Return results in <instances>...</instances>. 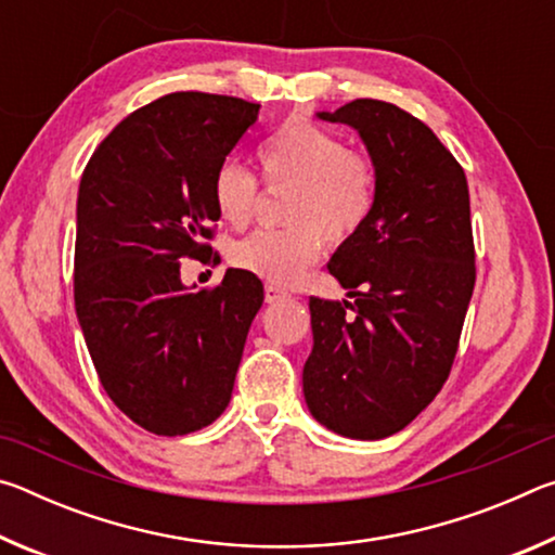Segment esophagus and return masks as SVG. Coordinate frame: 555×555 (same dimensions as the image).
Here are the masks:
<instances>
[{
  "label": "esophagus",
  "mask_w": 555,
  "mask_h": 555,
  "mask_svg": "<svg viewBox=\"0 0 555 555\" xmlns=\"http://www.w3.org/2000/svg\"><path fill=\"white\" fill-rule=\"evenodd\" d=\"M264 298H267V304H276V300L288 298V291H284L281 286H274V284H267L264 286Z\"/></svg>",
  "instance_id": "1"
}]
</instances>
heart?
<instances>
[{"instance_id":"b5f03b06","label":"heart","mask_w":555,"mask_h":555,"mask_svg":"<svg viewBox=\"0 0 555 555\" xmlns=\"http://www.w3.org/2000/svg\"><path fill=\"white\" fill-rule=\"evenodd\" d=\"M257 162L269 191H288L286 230H261L234 244L232 261L274 286H294L327 244H345L377 205V166L335 131L308 119H288L259 146ZM212 203L232 228H244L259 203V183L247 168L224 162L212 176Z\"/></svg>"}]
</instances>
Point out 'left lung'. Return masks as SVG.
Instances as JSON below:
<instances>
[{
	"label": "left lung",
	"instance_id": "8db88e82",
	"mask_svg": "<svg viewBox=\"0 0 555 555\" xmlns=\"http://www.w3.org/2000/svg\"><path fill=\"white\" fill-rule=\"evenodd\" d=\"M318 117L360 131L377 205L327 264L352 300L308 304L304 393L318 424L379 440L406 428L453 367L475 288L467 178L434 131L391 102L352 100Z\"/></svg>",
	"mask_w": 555,
	"mask_h": 555
}]
</instances>
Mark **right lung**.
Segmentation results:
<instances>
[{"label": "right lung", "mask_w": 555, "mask_h": 555, "mask_svg": "<svg viewBox=\"0 0 555 555\" xmlns=\"http://www.w3.org/2000/svg\"><path fill=\"white\" fill-rule=\"evenodd\" d=\"M257 115V102L171 92L121 119L82 171L75 313L107 397L149 434H193L228 409L264 304L244 269L195 294L181 281V259L212 251V176Z\"/></svg>", "instance_id": "add662e5"}]
</instances>
